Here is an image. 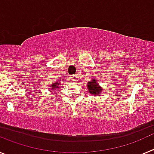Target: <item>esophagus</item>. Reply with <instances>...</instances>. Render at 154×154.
Returning <instances> with one entry per match:
<instances>
[{"mask_svg": "<svg viewBox=\"0 0 154 154\" xmlns=\"http://www.w3.org/2000/svg\"><path fill=\"white\" fill-rule=\"evenodd\" d=\"M77 78H78L77 75H73L71 76V79L72 80V81H76V80H77Z\"/></svg>", "mask_w": 154, "mask_h": 154, "instance_id": "obj_1", "label": "esophagus"}]
</instances>
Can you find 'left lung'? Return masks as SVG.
Listing matches in <instances>:
<instances>
[{
	"mask_svg": "<svg viewBox=\"0 0 154 154\" xmlns=\"http://www.w3.org/2000/svg\"><path fill=\"white\" fill-rule=\"evenodd\" d=\"M87 87L89 89V91L92 95H97L101 92V88L99 86V84L97 83L96 80L92 79V82H88Z\"/></svg>",
	"mask_w": 154,
	"mask_h": 154,
	"instance_id": "left-lung-1",
	"label": "left lung"
}]
</instances>
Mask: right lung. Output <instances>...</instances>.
Returning a JSON list of instances; mask_svg holds the SVG:
<instances>
[{
  "instance_id": "1",
  "label": "right lung",
  "mask_w": 154,
  "mask_h": 154,
  "mask_svg": "<svg viewBox=\"0 0 154 154\" xmlns=\"http://www.w3.org/2000/svg\"><path fill=\"white\" fill-rule=\"evenodd\" d=\"M59 85H60V84L59 83H55V82H54V83H53V85H51V87H52L51 89H56V88H59Z\"/></svg>"
}]
</instances>
